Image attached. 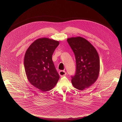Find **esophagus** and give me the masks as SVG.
I'll return each mask as SVG.
<instances>
[{"label":"esophagus","instance_id":"1","mask_svg":"<svg viewBox=\"0 0 122 122\" xmlns=\"http://www.w3.org/2000/svg\"><path fill=\"white\" fill-rule=\"evenodd\" d=\"M60 76L61 77H62V76H65L66 75V72L65 71H59V73Z\"/></svg>","mask_w":122,"mask_h":122}]
</instances>
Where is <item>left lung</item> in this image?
<instances>
[{
    "label": "left lung",
    "mask_w": 122,
    "mask_h": 122,
    "mask_svg": "<svg viewBox=\"0 0 122 122\" xmlns=\"http://www.w3.org/2000/svg\"><path fill=\"white\" fill-rule=\"evenodd\" d=\"M67 41L76 59V71L71 76L73 86L78 90L88 88L97 80L100 67L99 57L94 47L85 39L71 38Z\"/></svg>",
    "instance_id": "left-lung-1"
}]
</instances>
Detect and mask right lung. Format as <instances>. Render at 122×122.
<instances>
[{"label": "right lung", "mask_w": 122, "mask_h": 122, "mask_svg": "<svg viewBox=\"0 0 122 122\" xmlns=\"http://www.w3.org/2000/svg\"><path fill=\"white\" fill-rule=\"evenodd\" d=\"M59 42L48 38L37 40L27 49L24 58L25 71L30 83L43 92L57 83L59 75L52 60Z\"/></svg>", "instance_id": "right-lung-1"}]
</instances>
